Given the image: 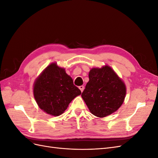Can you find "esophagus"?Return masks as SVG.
<instances>
[{"instance_id": "esophagus-1", "label": "esophagus", "mask_w": 158, "mask_h": 158, "mask_svg": "<svg viewBox=\"0 0 158 158\" xmlns=\"http://www.w3.org/2000/svg\"><path fill=\"white\" fill-rule=\"evenodd\" d=\"M79 88V89H80V91H81V92H83V90H84V85H80V86H79L78 87Z\"/></svg>"}]
</instances>
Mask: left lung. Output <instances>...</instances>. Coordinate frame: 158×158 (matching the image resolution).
<instances>
[{"label": "left lung", "mask_w": 158, "mask_h": 158, "mask_svg": "<svg viewBox=\"0 0 158 158\" xmlns=\"http://www.w3.org/2000/svg\"><path fill=\"white\" fill-rule=\"evenodd\" d=\"M127 93L125 82L108 65L92 68L89 82L82 94L89 111L103 118L115 112L124 102Z\"/></svg>", "instance_id": "obj_1"}]
</instances>
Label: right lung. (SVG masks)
I'll return each instance as SVG.
<instances>
[{"instance_id":"obj_1","label":"right lung","mask_w":158,"mask_h":158,"mask_svg":"<svg viewBox=\"0 0 158 158\" xmlns=\"http://www.w3.org/2000/svg\"><path fill=\"white\" fill-rule=\"evenodd\" d=\"M33 95L39 107L50 115L63 114L69 103L81 94L65 69L52 63L41 72L33 84Z\"/></svg>"}]
</instances>
